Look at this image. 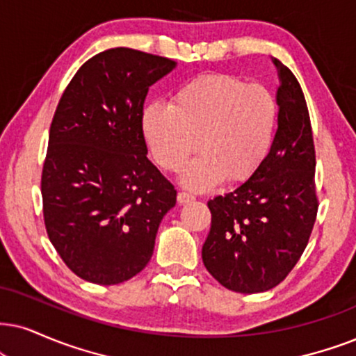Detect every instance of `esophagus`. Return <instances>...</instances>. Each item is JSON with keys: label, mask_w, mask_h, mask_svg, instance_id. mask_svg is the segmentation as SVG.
Returning <instances> with one entry per match:
<instances>
[{"label": "esophagus", "mask_w": 356, "mask_h": 356, "mask_svg": "<svg viewBox=\"0 0 356 356\" xmlns=\"http://www.w3.org/2000/svg\"><path fill=\"white\" fill-rule=\"evenodd\" d=\"M177 200H179V204H188V202L195 200V197H193L192 193H188V192H179L177 193Z\"/></svg>", "instance_id": "1"}]
</instances>
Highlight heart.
Segmentation results:
<instances>
[{"label": "heart", "mask_w": 356, "mask_h": 356, "mask_svg": "<svg viewBox=\"0 0 356 356\" xmlns=\"http://www.w3.org/2000/svg\"><path fill=\"white\" fill-rule=\"evenodd\" d=\"M277 118L268 87L233 74H207L175 90L170 103H149L143 131L157 164L172 172L200 145L204 152L184 169L182 182L202 191L225 177L250 179L269 154Z\"/></svg>", "instance_id": "1"}]
</instances>
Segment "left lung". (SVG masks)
I'll return each instance as SVG.
<instances>
[{
	"label": "left lung",
	"instance_id": "obj_1",
	"mask_svg": "<svg viewBox=\"0 0 356 356\" xmlns=\"http://www.w3.org/2000/svg\"><path fill=\"white\" fill-rule=\"evenodd\" d=\"M279 69L277 131L264 163L233 192L209 200L211 227L202 259L227 289H273L292 271L317 218L316 147L302 88Z\"/></svg>",
	"mask_w": 356,
	"mask_h": 356
}]
</instances>
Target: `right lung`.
<instances>
[{
  "label": "right lung",
  "mask_w": 356,
  "mask_h": 356,
  "mask_svg": "<svg viewBox=\"0 0 356 356\" xmlns=\"http://www.w3.org/2000/svg\"><path fill=\"white\" fill-rule=\"evenodd\" d=\"M175 67L128 47L88 58L62 93L42 165L44 223L72 273L93 284L128 281L149 263L172 184L147 159V90Z\"/></svg>",
  "instance_id": "add662e5"
}]
</instances>
